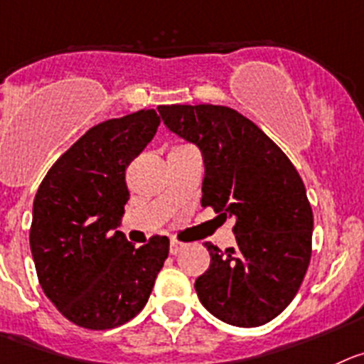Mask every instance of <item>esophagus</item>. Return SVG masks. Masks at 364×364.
<instances>
[{
  "instance_id": "esophagus-1",
  "label": "esophagus",
  "mask_w": 364,
  "mask_h": 364,
  "mask_svg": "<svg viewBox=\"0 0 364 364\" xmlns=\"http://www.w3.org/2000/svg\"><path fill=\"white\" fill-rule=\"evenodd\" d=\"M183 247H185V244L179 242V240H172V242H171V255H178L179 251L183 250Z\"/></svg>"
}]
</instances>
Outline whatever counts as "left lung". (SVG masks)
I'll return each mask as SVG.
<instances>
[{
  "mask_svg": "<svg viewBox=\"0 0 364 364\" xmlns=\"http://www.w3.org/2000/svg\"><path fill=\"white\" fill-rule=\"evenodd\" d=\"M172 132L205 159L203 208L235 217L237 246L205 242L210 267L196 280L206 311L235 327H260L293 301L312 255V208L285 152L226 105H159Z\"/></svg>",
  "mask_w": 364,
  "mask_h": 364,
  "instance_id": "1",
  "label": "left lung"
}]
</instances>
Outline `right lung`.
Listing matches in <instances>:
<instances>
[{
  "label": "right lung",
  "mask_w": 364,
  "mask_h": 364,
  "mask_svg": "<svg viewBox=\"0 0 364 364\" xmlns=\"http://www.w3.org/2000/svg\"><path fill=\"white\" fill-rule=\"evenodd\" d=\"M158 125L154 109L95 125L37 188L30 226L37 278L60 314L79 327L107 331L132 320L168 257L166 237L134 247L117 230L129 199L125 171Z\"/></svg>",
  "instance_id": "obj_1"
}]
</instances>
